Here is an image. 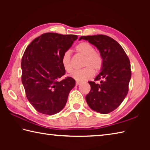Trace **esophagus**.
<instances>
[{
	"instance_id": "obj_1",
	"label": "esophagus",
	"mask_w": 150,
	"mask_h": 150,
	"mask_svg": "<svg viewBox=\"0 0 150 150\" xmlns=\"http://www.w3.org/2000/svg\"><path fill=\"white\" fill-rule=\"evenodd\" d=\"M80 84H81L80 81H76V85H80Z\"/></svg>"
}]
</instances>
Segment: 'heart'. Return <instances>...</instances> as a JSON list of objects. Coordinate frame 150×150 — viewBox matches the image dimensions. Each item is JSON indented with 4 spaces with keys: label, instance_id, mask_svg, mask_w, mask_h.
I'll return each mask as SVG.
<instances>
[{
    "label": "heart",
    "instance_id": "obj_1",
    "mask_svg": "<svg viewBox=\"0 0 150 150\" xmlns=\"http://www.w3.org/2000/svg\"><path fill=\"white\" fill-rule=\"evenodd\" d=\"M76 51L80 54L85 56L82 69L75 71L71 76L78 81H83L89 79L93 76L94 72L96 73L99 71L103 65V59L100 55L95 52L93 45L86 42L79 44L75 47ZM62 66L67 73H71L73 67L71 62V54L69 52H66L63 54L61 59Z\"/></svg>",
    "mask_w": 150,
    "mask_h": 150
}]
</instances>
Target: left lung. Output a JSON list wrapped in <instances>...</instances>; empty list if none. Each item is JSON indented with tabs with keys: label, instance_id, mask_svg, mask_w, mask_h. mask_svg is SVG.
I'll return each instance as SVG.
<instances>
[{
	"label": "left lung",
	"instance_id": "1",
	"mask_svg": "<svg viewBox=\"0 0 150 150\" xmlns=\"http://www.w3.org/2000/svg\"><path fill=\"white\" fill-rule=\"evenodd\" d=\"M95 45L100 52L103 65L95 81H89L91 91L86 101L92 110L101 114H108L117 108L128 92L131 79L130 62L118 43L105 35L81 36Z\"/></svg>",
	"mask_w": 150,
	"mask_h": 150
}]
</instances>
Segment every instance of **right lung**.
Listing matches in <instances>:
<instances>
[{
  "label": "right lung",
  "instance_id": "right-lung-1",
  "mask_svg": "<svg viewBox=\"0 0 150 150\" xmlns=\"http://www.w3.org/2000/svg\"><path fill=\"white\" fill-rule=\"evenodd\" d=\"M78 38L76 35L45 33L35 38L22 59V83L26 97L39 112L53 115L65 107L75 81L60 80L65 73L61 59Z\"/></svg>",
  "mask_w": 150,
  "mask_h": 150
}]
</instances>
